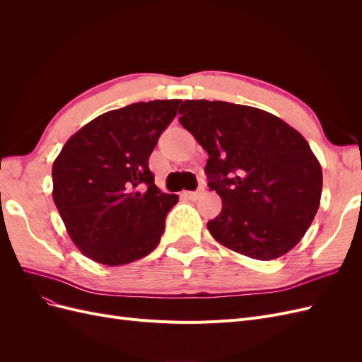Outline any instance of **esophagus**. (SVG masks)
Listing matches in <instances>:
<instances>
[{
  "instance_id": "obj_1",
  "label": "esophagus",
  "mask_w": 362,
  "mask_h": 362,
  "mask_svg": "<svg viewBox=\"0 0 362 362\" xmlns=\"http://www.w3.org/2000/svg\"><path fill=\"white\" fill-rule=\"evenodd\" d=\"M202 194H204V187H201L198 192H184L182 193L184 198L189 201H198Z\"/></svg>"
}]
</instances>
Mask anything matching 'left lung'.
<instances>
[{"label": "left lung", "mask_w": 362, "mask_h": 362, "mask_svg": "<svg viewBox=\"0 0 362 362\" xmlns=\"http://www.w3.org/2000/svg\"><path fill=\"white\" fill-rule=\"evenodd\" d=\"M180 124L208 152V185L222 211L206 223L225 247L261 261L300 242L319 210L323 175L308 141L255 107L187 100Z\"/></svg>", "instance_id": "obj_1"}]
</instances>
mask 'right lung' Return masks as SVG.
Listing matches in <instances>:
<instances>
[{
    "mask_svg": "<svg viewBox=\"0 0 362 362\" xmlns=\"http://www.w3.org/2000/svg\"><path fill=\"white\" fill-rule=\"evenodd\" d=\"M181 100L136 103L107 112L64 144L52 164V199L86 257L122 266L151 254L178 202L149 170L158 137Z\"/></svg>",
    "mask_w": 362,
    "mask_h": 362,
    "instance_id": "right-lung-1",
    "label": "right lung"
}]
</instances>
